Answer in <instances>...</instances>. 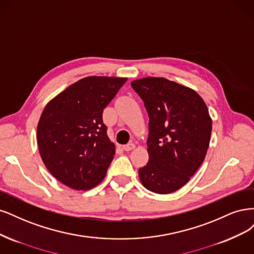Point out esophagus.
I'll return each instance as SVG.
<instances>
[{
	"label": "esophagus",
	"mask_w": 254,
	"mask_h": 254,
	"mask_svg": "<svg viewBox=\"0 0 254 254\" xmlns=\"http://www.w3.org/2000/svg\"><path fill=\"white\" fill-rule=\"evenodd\" d=\"M122 149H124L126 152H128V151H132L133 149H135V144L133 142H129L127 144H125L124 146H122Z\"/></svg>",
	"instance_id": "esophagus-1"
}]
</instances>
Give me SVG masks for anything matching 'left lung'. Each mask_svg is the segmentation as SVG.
<instances>
[{
  "instance_id": "8db88e82",
  "label": "left lung",
  "mask_w": 254,
  "mask_h": 254,
  "mask_svg": "<svg viewBox=\"0 0 254 254\" xmlns=\"http://www.w3.org/2000/svg\"><path fill=\"white\" fill-rule=\"evenodd\" d=\"M149 114V162L138 171L142 186L157 194L181 189L195 174L209 148L212 119L194 89L166 78L132 81Z\"/></svg>"
}]
</instances>
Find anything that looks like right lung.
<instances>
[{
	"label": "right lung",
	"instance_id": "1",
	"mask_svg": "<svg viewBox=\"0 0 254 254\" xmlns=\"http://www.w3.org/2000/svg\"><path fill=\"white\" fill-rule=\"evenodd\" d=\"M127 78L86 77L46 104L37 127L45 167L63 185L89 190L105 177L115 155L102 113Z\"/></svg>",
	"mask_w": 254,
	"mask_h": 254
}]
</instances>
